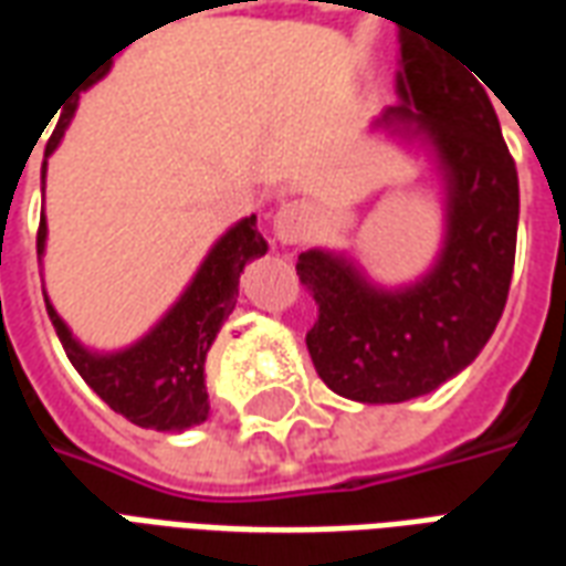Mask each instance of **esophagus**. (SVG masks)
<instances>
[{
    "label": "esophagus",
    "instance_id": "34e87169",
    "mask_svg": "<svg viewBox=\"0 0 566 566\" xmlns=\"http://www.w3.org/2000/svg\"><path fill=\"white\" fill-rule=\"evenodd\" d=\"M312 223H315V211H312V206L303 202V199H291V202H284L282 209L275 211L272 230H275V239H279L282 245H296L300 239H306L308 230H312Z\"/></svg>",
    "mask_w": 566,
    "mask_h": 566
}]
</instances>
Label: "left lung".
<instances>
[{
    "mask_svg": "<svg viewBox=\"0 0 566 566\" xmlns=\"http://www.w3.org/2000/svg\"><path fill=\"white\" fill-rule=\"evenodd\" d=\"M385 127H416L449 175L442 258L409 291H379L343 258L306 251L296 275L318 321L306 333L321 381L357 403H403L458 376L485 348L510 296L518 172L488 93L463 69L403 39Z\"/></svg>",
    "mask_w": 566,
    "mask_h": 566,
    "instance_id": "obj_1",
    "label": "left lung"
}]
</instances>
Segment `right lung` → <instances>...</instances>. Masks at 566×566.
Returning a JSON list of instances; mask_svg holds the SVG:
<instances>
[{
  "mask_svg": "<svg viewBox=\"0 0 566 566\" xmlns=\"http://www.w3.org/2000/svg\"><path fill=\"white\" fill-rule=\"evenodd\" d=\"M103 75L105 72H99L96 78ZM72 112L75 108H69L63 120L56 124L44 154H51L60 145ZM44 235H48V227L42 214L39 235H35L39 254L44 251ZM260 254H266V242L258 230V218L251 214L235 223L233 230L211 248L206 263L199 266L197 279L190 282L185 296L169 308V315L142 343L117 355H91L72 339L69 327L48 300L44 306L54 321V331L66 348L72 367L78 369L81 379L87 381L117 416H124L133 424L150 427V430H187L209 418L206 355L227 315L233 312L239 275L248 260Z\"/></svg>",
  "mask_w": 566,
  "mask_h": 566,
  "instance_id": "right-lung-1",
  "label": "right lung"
}]
</instances>
